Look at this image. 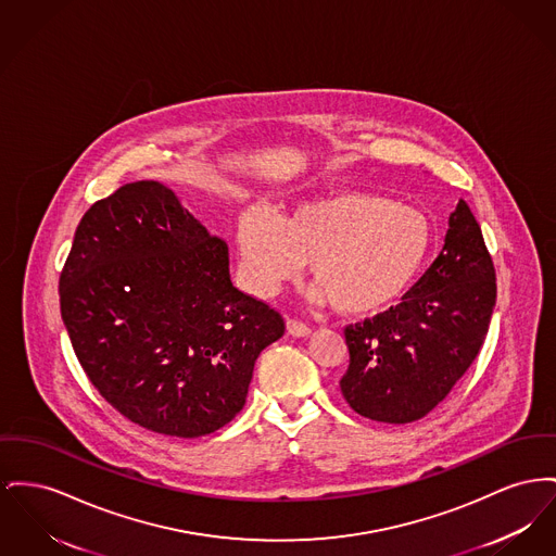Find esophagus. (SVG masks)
Wrapping results in <instances>:
<instances>
[{
	"instance_id": "obj_1",
	"label": "esophagus",
	"mask_w": 556,
	"mask_h": 556,
	"mask_svg": "<svg viewBox=\"0 0 556 556\" xmlns=\"http://www.w3.org/2000/svg\"><path fill=\"white\" fill-rule=\"evenodd\" d=\"M288 331L295 336V338H302V336H308L311 333V327L306 326V324H302V321H298V319H290L288 321Z\"/></svg>"
}]
</instances>
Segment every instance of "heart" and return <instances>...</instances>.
<instances>
[{"mask_svg":"<svg viewBox=\"0 0 556 556\" xmlns=\"http://www.w3.org/2000/svg\"><path fill=\"white\" fill-rule=\"evenodd\" d=\"M434 230L422 210L374 193H333L290 207L279 220L241 216L237 243L245 281L270 294L311 262L317 298L344 315L389 308L418 279Z\"/></svg>","mask_w":556,"mask_h":556,"instance_id":"heart-1","label":"heart"}]
</instances>
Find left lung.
<instances>
[{
    "instance_id": "8db88e82",
    "label": "left lung",
    "mask_w": 556,
    "mask_h": 556,
    "mask_svg": "<svg viewBox=\"0 0 556 556\" xmlns=\"http://www.w3.org/2000/svg\"><path fill=\"white\" fill-rule=\"evenodd\" d=\"M495 268L477 218L459 199L441 254L401 304L344 327L346 403L369 420L425 418L477 359L495 306Z\"/></svg>"
}]
</instances>
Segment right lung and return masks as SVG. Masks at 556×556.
Returning <instances> with one entry per match:
<instances>
[{
    "label": "right lung",
    "instance_id": "right-lung-1",
    "mask_svg": "<svg viewBox=\"0 0 556 556\" xmlns=\"http://www.w3.org/2000/svg\"><path fill=\"white\" fill-rule=\"evenodd\" d=\"M73 351L100 396L147 430L195 439L241 412L279 311L230 281L229 245L155 180L97 201L59 281Z\"/></svg>",
    "mask_w": 556,
    "mask_h": 556
}]
</instances>
